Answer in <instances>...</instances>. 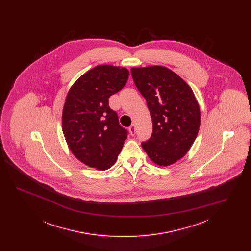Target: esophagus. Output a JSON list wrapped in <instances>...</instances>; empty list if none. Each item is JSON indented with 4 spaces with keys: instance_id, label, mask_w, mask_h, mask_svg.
Returning <instances> with one entry per match:
<instances>
[{
    "instance_id": "34e87169",
    "label": "esophagus",
    "mask_w": 251,
    "mask_h": 251,
    "mask_svg": "<svg viewBox=\"0 0 251 251\" xmlns=\"http://www.w3.org/2000/svg\"><path fill=\"white\" fill-rule=\"evenodd\" d=\"M129 131L131 132V135H134L135 134V125L134 124H131V126H130V128H129Z\"/></svg>"
}]
</instances>
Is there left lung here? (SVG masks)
<instances>
[{
    "label": "left lung",
    "instance_id": "8db88e82",
    "mask_svg": "<svg viewBox=\"0 0 251 251\" xmlns=\"http://www.w3.org/2000/svg\"><path fill=\"white\" fill-rule=\"evenodd\" d=\"M131 73L152 120L151 137L142 148L156 165L170 166L188 152L197 138L199 102L191 87L168 68H131Z\"/></svg>",
    "mask_w": 251,
    "mask_h": 251
}]
</instances>
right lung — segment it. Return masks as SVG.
<instances>
[{
    "instance_id": "obj_1",
    "label": "right lung",
    "mask_w": 251,
    "mask_h": 251,
    "mask_svg": "<svg viewBox=\"0 0 251 251\" xmlns=\"http://www.w3.org/2000/svg\"><path fill=\"white\" fill-rule=\"evenodd\" d=\"M128 78L125 68L100 65L82 75L68 92L62 130L73 155L87 167L106 170L118 159L128 131L108 100Z\"/></svg>"
}]
</instances>
